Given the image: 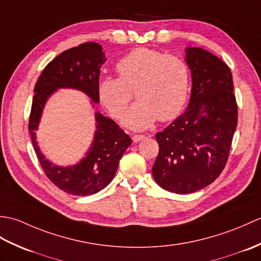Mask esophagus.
Segmentation results:
<instances>
[{"mask_svg":"<svg viewBox=\"0 0 261 261\" xmlns=\"http://www.w3.org/2000/svg\"><path fill=\"white\" fill-rule=\"evenodd\" d=\"M145 138L146 137L143 135H134V136H132V140H134V142H140V141L145 139Z\"/></svg>","mask_w":261,"mask_h":261,"instance_id":"1","label":"esophagus"}]
</instances>
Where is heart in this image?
Wrapping results in <instances>:
<instances>
[{"label": "heart", "instance_id": "heart-1", "mask_svg": "<svg viewBox=\"0 0 261 261\" xmlns=\"http://www.w3.org/2000/svg\"><path fill=\"white\" fill-rule=\"evenodd\" d=\"M119 77H102L97 93L103 105L120 119L134 98L138 101L125 113L123 124L145 130L157 119L177 118L186 105L191 71L184 58L149 48H137L116 64Z\"/></svg>", "mask_w": 261, "mask_h": 261}]
</instances>
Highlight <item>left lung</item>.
Returning <instances> with one entry per match:
<instances>
[{
    "instance_id": "left-lung-1",
    "label": "left lung",
    "mask_w": 261,
    "mask_h": 261,
    "mask_svg": "<svg viewBox=\"0 0 261 261\" xmlns=\"http://www.w3.org/2000/svg\"><path fill=\"white\" fill-rule=\"evenodd\" d=\"M192 93L186 112L156 135L152 176L164 190L188 194L218 178L228 162L238 105L228 65L202 48H186Z\"/></svg>"
}]
</instances>
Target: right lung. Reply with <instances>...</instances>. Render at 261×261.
Instances as JSON below:
<instances>
[{
	"label": "right lung",
	"instance_id": "right-lung-1",
	"mask_svg": "<svg viewBox=\"0 0 261 261\" xmlns=\"http://www.w3.org/2000/svg\"><path fill=\"white\" fill-rule=\"evenodd\" d=\"M104 57L102 46L85 42L65 50L51 60L35 86L29 118V131L39 163L54 185L71 195H92L107 187L118 169L120 159L132 140L121 127L107 116L95 113L96 131L86 157L71 167L53 165L40 152L35 131L46 101L58 88H75L87 94L93 103H98L97 84Z\"/></svg>",
	"mask_w": 261,
	"mask_h": 261
}]
</instances>
